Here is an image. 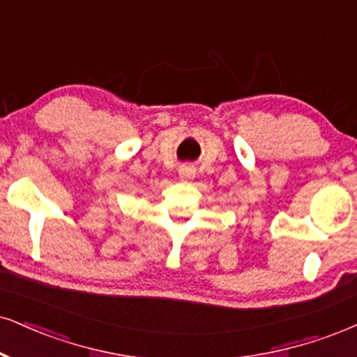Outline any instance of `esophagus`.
<instances>
[{
	"label": "esophagus",
	"mask_w": 357,
	"mask_h": 357,
	"mask_svg": "<svg viewBox=\"0 0 357 357\" xmlns=\"http://www.w3.org/2000/svg\"><path fill=\"white\" fill-rule=\"evenodd\" d=\"M178 177H180V180H192L193 177H195V167L180 165L178 167Z\"/></svg>",
	"instance_id": "obj_1"
}]
</instances>
